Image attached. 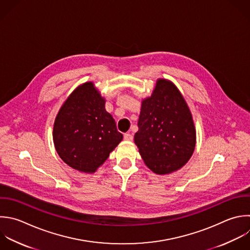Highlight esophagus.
<instances>
[{
    "label": "esophagus",
    "instance_id": "obj_1",
    "mask_svg": "<svg viewBox=\"0 0 250 250\" xmlns=\"http://www.w3.org/2000/svg\"><path fill=\"white\" fill-rule=\"evenodd\" d=\"M124 140L125 141H132L133 140V135L130 134V133L124 134Z\"/></svg>",
    "mask_w": 250,
    "mask_h": 250
}]
</instances>
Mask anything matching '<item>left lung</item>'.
<instances>
[{
    "label": "left lung",
    "mask_w": 250,
    "mask_h": 250,
    "mask_svg": "<svg viewBox=\"0 0 250 250\" xmlns=\"http://www.w3.org/2000/svg\"><path fill=\"white\" fill-rule=\"evenodd\" d=\"M138 127L135 144L155 174L177 171L191 157L195 127L184 97L171 81L158 79L151 96L143 100Z\"/></svg>",
    "instance_id": "8db88e82"
}]
</instances>
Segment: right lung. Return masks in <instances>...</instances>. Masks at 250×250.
<instances>
[{"mask_svg": "<svg viewBox=\"0 0 250 250\" xmlns=\"http://www.w3.org/2000/svg\"><path fill=\"white\" fill-rule=\"evenodd\" d=\"M104 104L94 83L86 82L71 93L56 117V150L75 170L96 172L123 139Z\"/></svg>", "mask_w": 250, "mask_h": 250, "instance_id": "1", "label": "right lung"}]
</instances>
